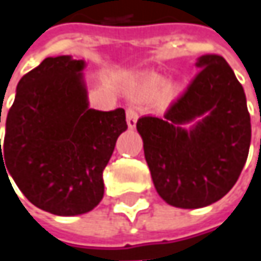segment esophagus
Segmentation results:
<instances>
[{
  "mask_svg": "<svg viewBox=\"0 0 261 261\" xmlns=\"http://www.w3.org/2000/svg\"><path fill=\"white\" fill-rule=\"evenodd\" d=\"M137 118H139V113H137L136 107L130 105V107L127 108V124H128L130 128H134V127H136Z\"/></svg>",
  "mask_w": 261,
  "mask_h": 261,
  "instance_id": "obj_1",
  "label": "esophagus"
}]
</instances>
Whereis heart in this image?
Returning <instances> with one entry per match:
<instances>
[{"label": "heart", "mask_w": 261, "mask_h": 261, "mask_svg": "<svg viewBox=\"0 0 261 261\" xmlns=\"http://www.w3.org/2000/svg\"><path fill=\"white\" fill-rule=\"evenodd\" d=\"M162 84V79L158 76H153V77H150L148 79V85L150 86H153V88H156V86H159Z\"/></svg>", "instance_id": "b5f03b06"}]
</instances>
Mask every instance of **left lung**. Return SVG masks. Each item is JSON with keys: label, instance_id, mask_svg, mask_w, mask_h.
Listing matches in <instances>:
<instances>
[{"label": "left lung", "instance_id": "8db88e82", "mask_svg": "<svg viewBox=\"0 0 261 261\" xmlns=\"http://www.w3.org/2000/svg\"><path fill=\"white\" fill-rule=\"evenodd\" d=\"M196 66L199 72L163 117L137 121L156 191L185 210L211 205L229 192L251 141L246 94L225 59L203 55ZM195 119L191 130L181 127Z\"/></svg>", "mask_w": 261, "mask_h": 261}]
</instances>
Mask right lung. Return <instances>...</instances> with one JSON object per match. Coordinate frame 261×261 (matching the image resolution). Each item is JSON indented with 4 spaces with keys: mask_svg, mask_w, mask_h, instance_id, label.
<instances>
[{
    "mask_svg": "<svg viewBox=\"0 0 261 261\" xmlns=\"http://www.w3.org/2000/svg\"><path fill=\"white\" fill-rule=\"evenodd\" d=\"M84 66V60L58 56L25 73L7 115L3 147L0 143L7 177L13 176L33 205L62 217L101 202L103 169L127 130L122 108L107 113L88 107Z\"/></svg>",
    "mask_w": 261,
    "mask_h": 261,
    "instance_id": "obj_1",
    "label": "right lung"
}]
</instances>
